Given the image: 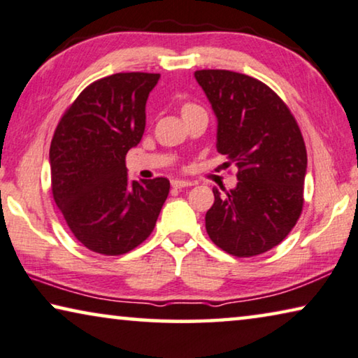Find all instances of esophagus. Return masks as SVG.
<instances>
[{
	"label": "esophagus",
	"mask_w": 358,
	"mask_h": 358,
	"mask_svg": "<svg viewBox=\"0 0 358 358\" xmlns=\"http://www.w3.org/2000/svg\"><path fill=\"white\" fill-rule=\"evenodd\" d=\"M193 183H191V181H188V180H173L172 181V186L173 188H177V189H181V188H188V186H191Z\"/></svg>",
	"instance_id": "esophagus-1"
}]
</instances>
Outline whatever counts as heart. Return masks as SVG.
<instances>
[{
  "label": "heart",
  "instance_id": "heart-1",
  "mask_svg": "<svg viewBox=\"0 0 358 358\" xmlns=\"http://www.w3.org/2000/svg\"><path fill=\"white\" fill-rule=\"evenodd\" d=\"M196 109H201V108H199V106H197V104H194V103H185L183 108H181V112H183V114H185V112L196 110Z\"/></svg>",
  "mask_w": 358,
  "mask_h": 358
}]
</instances>
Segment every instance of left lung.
Masks as SVG:
<instances>
[{"label": "left lung", "instance_id": "obj_1", "mask_svg": "<svg viewBox=\"0 0 358 358\" xmlns=\"http://www.w3.org/2000/svg\"><path fill=\"white\" fill-rule=\"evenodd\" d=\"M194 77L215 112L217 151L238 167L234 189L206 213L212 243L234 257L264 254L294 228L303 207L307 149L285 101L260 80L204 69Z\"/></svg>", "mask_w": 358, "mask_h": 358}]
</instances>
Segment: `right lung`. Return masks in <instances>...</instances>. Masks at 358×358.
I'll return each mask as SVG.
<instances>
[{
  "label": "right lung",
  "instance_id": "obj_1",
  "mask_svg": "<svg viewBox=\"0 0 358 358\" xmlns=\"http://www.w3.org/2000/svg\"><path fill=\"white\" fill-rule=\"evenodd\" d=\"M159 78L122 72L96 80L52 135V197L73 236L96 254L122 255L146 241L169 196L167 178L130 183L125 167L145 133L146 101Z\"/></svg>",
  "mask_w": 358,
  "mask_h": 358
}]
</instances>
